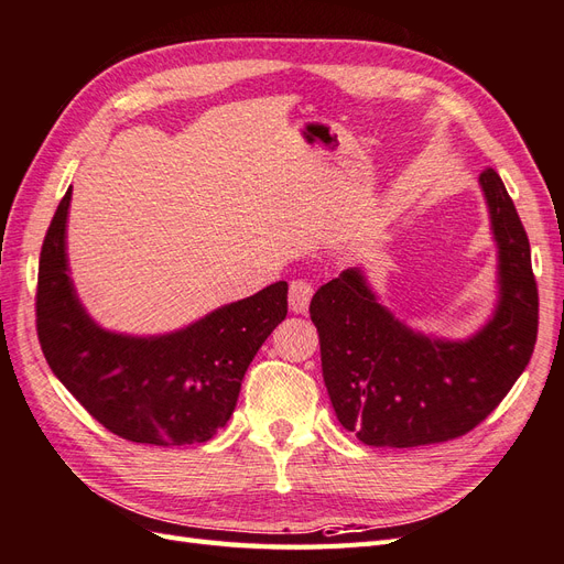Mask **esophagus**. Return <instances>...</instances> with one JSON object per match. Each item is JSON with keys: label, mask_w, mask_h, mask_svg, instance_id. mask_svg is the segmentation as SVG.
<instances>
[{"label": "esophagus", "mask_w": 564, "mask_h": 564, "mask_svg": "<svg viewBox=\"0 0 564 564\" xmlns=\"http://www.w3.org/2000/svg\"><path fill=\"white\" fill-rule=\"evenodd\" d=\"M314 295V288L307 281H293L291 291H288V305H291L293 314H305L310 307V300Z\"/></svg>", "instance_id": "esophagus-1"}]
</instances>
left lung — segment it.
Masks as SVG:
<instances>
[{
	"label": "left lung",
	"mask_w": 564,
	"mask_h": 564,
	"mask_svg": "<svg viewBox=\"0 0 564 564\" xmlns=\"http://www.w3.org/2000/svg\"><path fill=\"white\" fill-rule=\"evenodd\" d=\"M498 250V300L467 338L402 322L362 267L314 293L324 383L343 429L365 445L414 447L471 431L498 408L529 365L539 334V291L527 230L494 169L479 176Z\"/></svg>",
	"instance_id": "obj_1"
}]
</instances>
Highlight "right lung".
<instances>
[{"label": "right lung", "instance_id": "obj_1", "mask_svg": "<svg viewBox=\"0 0 564 564\" xmlns=\"http://www.w3.org/2000/svg\"><path fill=\"white\" fill-rule=\"evenodd\" d=\"M70 187L42 242L37 336L54 377L117 436L148 445L209 441L236 410L245 371L288 314L276 281L154 336L99 326L70 279L66 226Z\"/></svg>", "mask_w": 564, "mask_h": 564}]
</instances>
